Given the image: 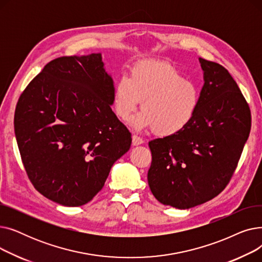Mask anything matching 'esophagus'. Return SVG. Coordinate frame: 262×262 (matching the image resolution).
Segmentation results:
<instances>
[{
	"label": "esophagus",
	"instance_id": "obj_1",
	"mask_svg": "<svg viewBox=\"0 0 262 262\" xmlns=\"http://www.w3.org/2000/svg\"><path fill=\"white\" fill-rule=\"evenodd\" d=\"M143 142H144L143 139L140 138L139 136H137V135H134V136H133V145H140V144H142Z\"/></svg>",
	"mask_w": 262,
	"mask_h": 262
}]
</instances>
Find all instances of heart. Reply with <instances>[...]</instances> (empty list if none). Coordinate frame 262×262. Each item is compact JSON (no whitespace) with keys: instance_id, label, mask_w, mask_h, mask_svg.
<instances>
[{"instance_id":"heart-1","label":"heart","mask_w":262,"mask_h":262,"mask_svg":"<svg viewBox=\"0 0 262 262\" xmlns=\"http://www.w3.org/2000/svg\"><path fill=\"white\" fill-rule=\"evenodd\" d=\"M141 103L142 113L133 119L135 129L153 128L161 136L184 129L194 118L201 92L194 81L186 79L174 66L160 60L137 64L130 78L123 75L114 91V108L121 120H127Z\"/></svg>"}]
</instances>
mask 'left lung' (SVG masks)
I'll use <instances>...</instances> for the list:
<instances>
[{
    "label": "left lung",
    "mask_w": 262,
    "mask_h": 262,
    "mask_svg": "<svg viewBox=\"0 0 262 262\" xmlns=\"http://www.w3.org/2000/svg\"><path fill=\"white\" fill-rule=\"evenodd\" d=\"M200 62L204 86L194 118L181 132L148 142L149 189L158 202L178 209L221 193L251 132V110L235 79L221 64Z\"/></svg>",
    "instance_id": "1"
}]
</instances>
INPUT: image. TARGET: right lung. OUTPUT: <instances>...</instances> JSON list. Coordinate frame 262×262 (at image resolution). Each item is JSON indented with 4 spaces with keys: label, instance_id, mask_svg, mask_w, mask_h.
<instances>
[{
    "label": "right lung",
    "instance_id": "add662e5",
    "mask_svg": "<svg viewBox=\"0 0 262 262\" xmlns=\"http://www.w3.org/2000/svg\"><path fill=\"white\" fill-rule=\"evenodd\" d=\"M114 80L101 53L47 63L20 95L15 134L35 189L68 207L85 205L104 187L132 135L112 110Z\"/></svg>",
    "mask_w": 262,
    "mask_h": 262
}]
</instances>
